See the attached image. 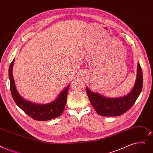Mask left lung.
Segmentation results:
<instances>
[{"instance_id": "obj_1", "label": "left lung", "mask_w": 153, "mask_h": 153, "mask_svg": "<svg viewBox=\"0 0 153 153\" xmlns=\"http://www.w3.org/2000/svg\"><path fill=\"white\" fill-rule=\"evenodd\" d=\"M143 82V72L140 64L138 63L134 86L127 96L114 99L108 98L92 92L88 87H86V92L92 105L99 115L117 116L124 114L134 105L141 92Z\"/></svg>"}]
</instances>
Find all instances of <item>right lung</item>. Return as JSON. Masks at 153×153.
<instances>
[{"mask_svg":"<svg viewBox=\"0 0 153 153\" xmlns=\"http://www.w3.org/2000/svg\"><path fill=\"white\" fill-rule=\"evenodd\" d=\"M14 62V59L9 66V76L11 94L16 104L25 114L37 121H48L60 116L62 114L65 108L66 101H67L68 92L70 85H68L65 89L61 92V94L59 95L55 101L49 104H37L27 101L19 95L16 89L14 77L12 74V67Z\"/></svg>","mask_w":153,"mask_h":153,"instance_id":"obj_1","label":"right lung"}]
</instances>
